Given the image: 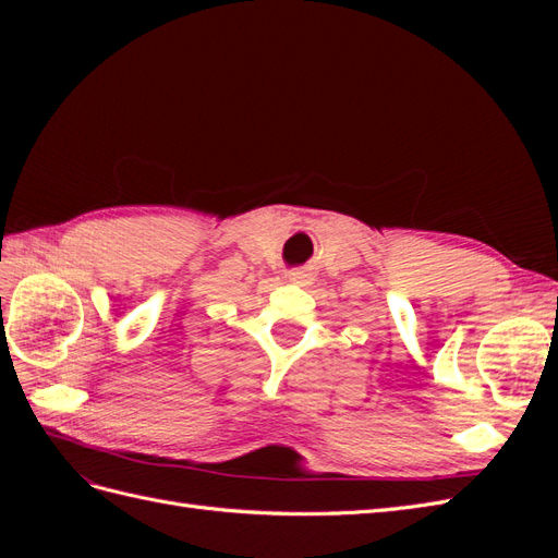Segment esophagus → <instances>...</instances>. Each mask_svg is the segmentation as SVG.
<instances>
[{"label":"esophagus","instance_id":"34e87169","mask_svg":"<svg viewBox=\"0 0 558 558\" xmlns=\"http://www.w3.org/2000/svg\"><path fill=\"white\" fill-rule=\"evenodd\" d=\"M289 281L300 283V286H307V283H312V275L305 272V269H295V272L289 275Z\"/></svg>","mask_w":558,"mask_h":558}]
</instances>
